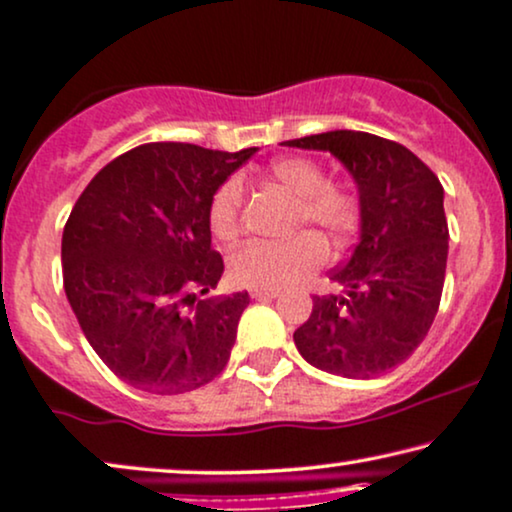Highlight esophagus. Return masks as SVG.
Here are the masks:
<instances>
[{
  "label": "esophagus",
  "instance_id": "esophagus-1",
  "mask_svg": "<svg viewBox=\"0 0 512 512\" xmlns=\"http://www.w3.org/2000/svg\"><path fill=\"white\" fill-rule=\"evenodd\" d=\"M279 288H252L250 295L257 300H267V298H279Z\"/></svg>",
  "mask_w": 512,
  "mask_h": 512
}]
</instances>
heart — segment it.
Returning a JSON list of instances; mask_svg holds the SVG:
<instances>
[{"instance_id":"1","label":"heart","mask_w":512,"mask_h":512,"mask_svg":"<svg viewBox=\"0 0 512 512\" xmlns=\"http://www.w3.org/2000/svg\"><path fill=\"white\" fill-rule=\"evenodd\" d=\"M260 186L279 190L295 200L293 229L315 226L334 250L353 243L362 229L360 193L346 181H329L324 166L312 157H279L262 171ZM240 188L224 183L207 205L209 233L221 245H236L243 236ZM324 243L312 233L279 240L252 243L231 262V272L252 288H286L305 281L324 262Z\"/></svg>"}]
</instances>
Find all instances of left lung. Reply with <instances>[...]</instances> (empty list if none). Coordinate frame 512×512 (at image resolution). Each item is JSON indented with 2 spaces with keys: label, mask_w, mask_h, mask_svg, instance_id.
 Segmentation results:
<instances>
[{
  "label": "left lung",
  "mask_w": 512,
  "mask_h": 512,
  "mask_svg": "<svg viewBox=\"0 0 512 512\" xmlns=\"http://www.w3.org/2000/svg\"><path fill=\"white\" fill-rule=\"evenodd\" d=\"M329 150L353 174L362 200V238L331 274L343 293L312 295L293 334L310 365L346 379H372L415 353L439 312L448 260L443 186L408 147L362 131L286 140Z\"/></svg>",
  "instance_id": "obj_1"
}]
</instances>
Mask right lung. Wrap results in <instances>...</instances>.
Wrapping results in <instances>:
<instances>
[{"mask_svg":"<svg viewBox=\"0 0 512 512\" xmlns=\"http://www.w3.org/2000/svg\"><path fill=\"white\" fill-rule=\"evenodd\" d=\"M257 147L147 143L88 183L61 236L64 291L100 360L133 389L174 396L224 372L248 293L217 288L207 205Z\"/></svg>","mask_w":512,"mask_h":512,"instance_id":"right-lung-1","label":"right lung"}]
</instances>
